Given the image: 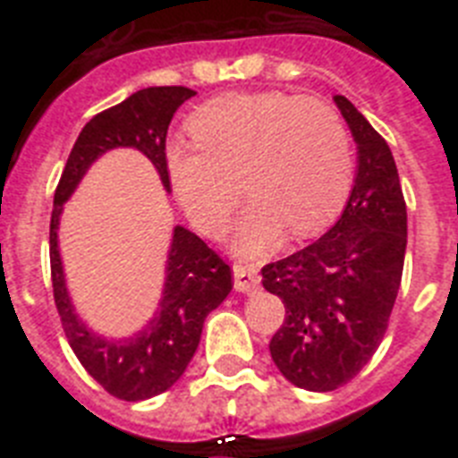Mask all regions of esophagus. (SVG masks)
Segmentation results:
<instances>
[{"label": "esophagus", "mask_w": 458, "mask_h": 458, "mask_svg": "<svg viewBox=\"0 0 458 458\" xmlns=\"http://www.w3.org/2000/svg\"><path fill=\"white\" fill-rule=\"evenodd\" d=\"M233 273H235V290L242 294H254L261 285V278H259V268L254 264H235L233 266Z\"/></svg>", "instance_id": "1"}]
</instances>
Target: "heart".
<instances>
[{
    "label": "heart",
    "mask_w": 458,
    "mask_h": 458,
    "mask_svg": "<svg viewBox=\"0 0 458 458\" xmlns=\"http://www.w3.org/2000/svg\"><path fill=\"white\" fill-rule=\"evenodd\" d=\"M194 140H173L165 165L182 207L216 233L244 187L254 197L237 225L240 251L259 254L287 225L309 237L337 218L354 180L352 135L333 104L283 89L230 92L190 118Z\"/></svg>",
    "instance_id": "1"
}]
</instances>
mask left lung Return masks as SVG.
<instances>
[{
	"instance_id": "8db88e82",
	"label": "left lung",
	"mask_w": 458,
	"mask_h": 458,
	"mask_svg": "<svg viewBox=\"0 0 458 458\" xmlns=\"http://www.w3.org/2000/svg\"><path fill=\"white\" fill-rule=\"evenodd\" d=\"M359 147V168L340 221L304 250L261 268L283 300L271 337L280 373L301 390L333 392L376 354L397 300L406 251V201L383 135L337 95Z\"/></svg>"
}]
</instances>
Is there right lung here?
Masks as SVG:
<instances>
[{"instance_id": "add662e5", "label": "right lung", "mask_w": 458, "mask_h": 458, "mask_svg": "<svg viewBox=\"0 0 458 458\" xmlns=\"http://www.w3.org/2000/svg\"><path fill=\"white\" fill-rule=\"evenodd\" d=\"M194 95V89L180 85L147 88L111 109L99 111L75 140L54 192L49 223L54 304L61 316L68 344L82 363V369L109 394L123 402L157 397L185 373L187 363L199 344L204 320L233 290V271L228 261L216 254L201 237L178 225L173 233L168 254L164 297L149 326L128 340H104L85 327L68 300L64 268L56 250L59 216L64 201L71 197L89 164L114 147L140 149L154 164L165 190H171V175L165 165V135L173 114L178 111L180 104Z\"/></svg>"}]
</instances>
